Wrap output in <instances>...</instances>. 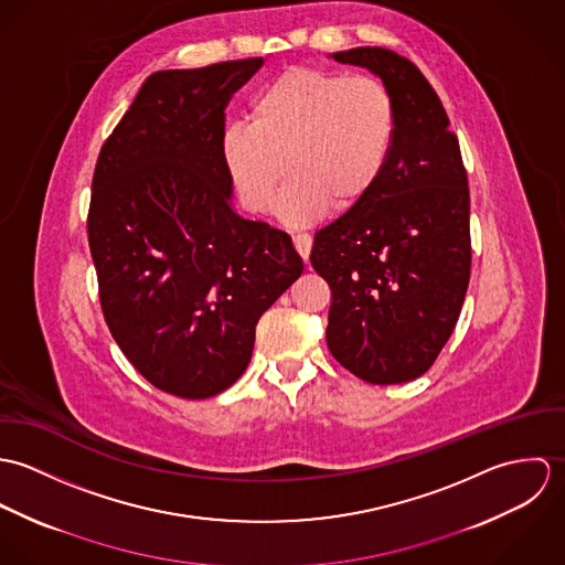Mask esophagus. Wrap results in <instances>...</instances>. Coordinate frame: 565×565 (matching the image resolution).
I'll list each match as a JSON object with an SVG mask.
<instances>
[{"instance_id": "1", "label": "esophagus", "mask_w": 565, "mask_h": 565, "mask_svg": "<svg viewBox=\"0 0 565 565\" xmlns=\"http://www.w3.org/2000/svg\"><path fill=\"white\" fill-rule=\"evenodd\" d=\"M294 245H296L298 254L302 256V260L307 263L309 254H311V247H313V239L309 235H305V233H298V235H294Z\"/></svg>"}]
</instances>
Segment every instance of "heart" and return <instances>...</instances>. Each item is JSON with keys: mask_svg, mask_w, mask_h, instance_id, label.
<instances>
[{"mask_svg": "<svg viewBox=\"0 0 565 565\" xmlns=\"http://www.w3.org/2000/svg\"><path fill=\"white\" fill-rule=\"evenodd\" d=\"M249 124L224 130L222 161L249 213L307 226L330 211L363 204L392 161L398 110L374 76L291 67L265 82L249 102Z\"/></svg>", "mask_w": 565, "mask_h": 565, "instance_id": "heart-1", "label": "heart"}]
</instances>
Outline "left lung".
<instances>
[{
    "mask_svg": "<svg viewBox=\"0 0 565 565\" xmlns=\"http://www.w3.org/2000/svg\"><path fill=\"white\" fill-rule=\"evenodd\" d=\"M370 70L396 99L398 135L374 193L316 233L311 265L330 287L326 343L354 376H422L450 339L470 282V189L435 88L401 54H330Z\"/></svg>",
    "mask_w": 565,
    "mask_h": 565,
    "instance_id": "left-lung-1",
    "label": "left lung"
}]
</instances>
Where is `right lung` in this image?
Returning a JSON list of instances; mask_svg holds the SVG:
<instances>
[{"mask_svg": "<svg viewBox=\"0 0 565 565\" xmlns=\"http://www.w3.org/2000/svg\"><path fill=\"white\" fill-rule=\"evenodd\" d=\"M260 65L152 74L93 173L86 231L104 320L137 372L178 398L242 376L256 322L305 269L287 233L231 202L224 110Z\"/></svg>", "mask_w": 565, "mask_h": 565, "instance_id": "add662e5", "label": "right lung"}]
</instances>
